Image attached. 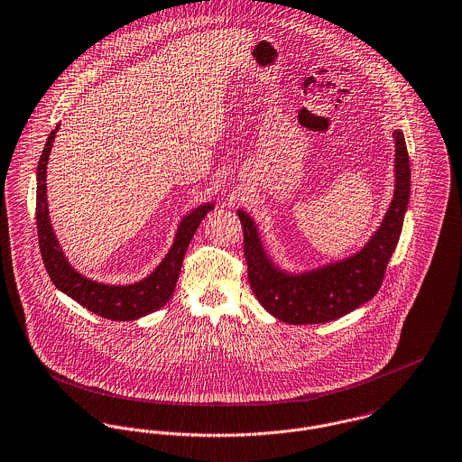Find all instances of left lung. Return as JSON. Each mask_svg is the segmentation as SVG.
<instances>
[{
  "label": "left lung",
  "mask_w": 462,
  "mask_h": 462,
  "mask_svg": "<svg viewBox=\"0 0 462 462\" xmlns=\"http://www.w3.org/2000/svg\"><path fill=\"white\" fill-rule=\"evenodd\" d=\"M394 139V190L377 230L356 253L307 271L279 267L260 236L254 217H237L245 230V256L251 290L275 319L288 325H319L338 319L379 291L385 267L402 236L410 199L407 143L400 129Z\"/></svg>",
  "instance_id": "1"
}]
</instances>
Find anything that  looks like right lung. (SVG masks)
I'll return each mask as SVG.
<instances>
[{
  "mask_svg": "<svg viewBox=\"0 0 462 462\" xmlns=\"http://www.w3.org/2000/svg\"><path fill=\"white\" fill-rule=\"evenodd\" d=\"M59 125L60 124H57L54 131L47 137L36 169V226L42 258L55 288L66 293L69 299L79 301L87 310L111 321H134L159 310L174 293L183 258L193 234L197 232L204 217L215 209L217 202H204L181 217L174 234V241L165 253L162 262L146 277L131 284H108L94 281L71 265L55 236L51 221L47 199V165Z\"/></svg>",
  "mask_w": 462,
  "mask_h": 462,
  "instance_id": "obj_1",
  "label": "right lung"
}]
</instances>
